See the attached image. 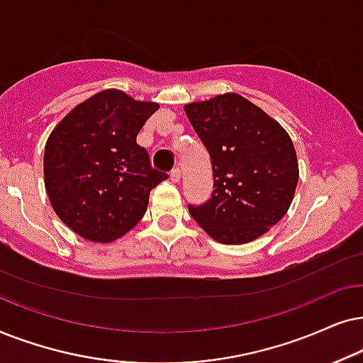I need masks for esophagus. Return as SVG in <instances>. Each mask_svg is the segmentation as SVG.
<instances>
[{
    "label": "esophagus",
    "mask_w": 363,
    "mask_h": 363,
    "mask_svg": "<svg viewBox=\"0 0 363 363\" xmlns=\"http://www.w3.org/2000/svg\"><path fill=\"white\" fill-rule=\"evenodd\" d=\"M169 177H171L172 182H179V181H181V169H179V167L172 169L171 174H169Z\"/></svg>",
    "instance_id": "obj_1"
}]
</instances>
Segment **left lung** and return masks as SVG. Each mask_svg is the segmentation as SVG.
<instances>
[{"label":"left lung","instance_id":"1","mask_svg":"<svg viewBox=\"0 0 363 363\" xmlns=\"http://www.w3.org/2000/svg\"><path fill=\"white\" fill-rule=\"evenodd\" d=\"M211 156L214 191L189 212L212 239L245 244L286 216L298 164L286 129L242 96L227 93L184 106Z\"/></svg>","mask_w":363,"mask_h":363}]
</instances>
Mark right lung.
I'll use <instances>...</instances> for the list:
<instances>
[{
    "label": "right lung",
    "mask_w": 363,
    "mask_h": 363,
    "mask_svg": "<svg viewBox=\"0 0 363 363\" xmlns=\"http://www.w3.org/2000/svg\"><path fill=\"white\" fill-rule=\"evenodd\" d=\"M123 91L106 89L76 106L45 147V184L57 217L94 242H111L146 214L167 174L152 169L138 133L156 113Z\"/></svg>",
    "instance_id": "right-lung-1"
}]
</instances>
